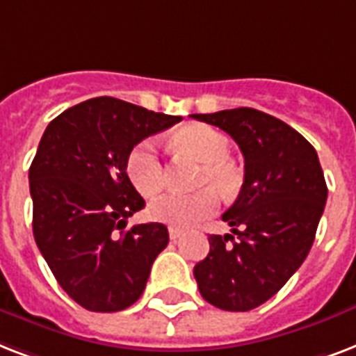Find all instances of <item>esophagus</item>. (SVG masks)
Returning a JSON list of instances; mask_svg holds the SVG:
<instances>
[{"instance_id": "esophagus-1", "label": "esophagus", "mask_w": 356, "mask_h": 356, "mask_svg": "<svg viewBox=\"0 0 356 356\" xmlns=\"http://www.w3.org/2000/svg\"><path fill=\"white\" fill-rule=\"evenodd\" d=\"M181 234H184V230H181V228H175V227L169 228V238L172 239V241H176V239L180 238Z\"/></svg>"}]
</instances>
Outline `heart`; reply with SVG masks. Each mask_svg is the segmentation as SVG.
I'll return each mask as SVG.
<instances>
[{
	"label": "heart",
	"instance_id": "heart-1",
	"mask_svg": "<svg viewBox=\"0 0 356 356\" xmlns=\"http://www.w3.org/2000/svg\"><path fill=\"white\" fill-rule=\"evenodd\" d=\"M176 143L195 158L204 161L198 172L197 186H213L221 193H230L238 184V172L234 165L227 161L230 154V140L227 135L208 124H193L176 135ZM126 172L129 181L140 195L152 197L165 186V165L159 156L158 143L145 139L137 143L126 159ZM219 206L213 189H200L191 195L165 193L150 202L148 216L154 221L165 222L170 227L184 228L213 216Z\"/></svg>",
	"mask_w": 356,
	"mask_h": 356
}]
</instances>
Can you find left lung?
Masks as SVG:
<instances>
[{
  "label": "left lung",
  "mask_w": 356,
  "mask_h": 356,
  "mask_svg": "<svg viewBox=\"0 0 356 356\" xmlns=\"http://www.w3.org/2000/svg\"><path fill=\"white\" fill-rule=\"evenodd\" d=\"M193 118L227 131L245 158V180L222 213L232 234L208 238L209 252L193 275L213 307L247 312L271 299L301 267L327 202L314 147L282 120L250 107Z\"/></svg>",
  "instance_id": "1"
}]
</instances>
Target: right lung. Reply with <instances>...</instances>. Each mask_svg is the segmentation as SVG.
<instances>
[{"label": "right lung", "instance_id": "obj_1", "mask_svg": "<svg viewBox=\"0 0 356 356\" xmlns=\"http://www.w3.org/2000/svg\"><path fill=\"white\" fill-rule=\"evenodd\" d=\"M100 96L54 118L29 167L33 236L60 288L90 312H118L145 291L169 243L161 222L134 225L145 208L126 172L131 148L180 122Z\"/></svg>", "mask_w": 356, "mask_h": 356}]
</instances>
